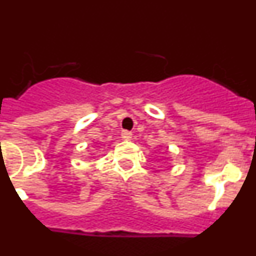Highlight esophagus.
Segmentation results:
<instances>
[{
  "mask_svg": "<svg viewBox=\"0 0 256 256\" xmlns=\"http://www.w3.org/2000/svg\"><path fill=\"white\" fill-rule=\"evenodd\" d=\"M132 132H130V130H122V138L130 140L132 138Z\"/></svg>",
  "mask_w": 256,
  "mask_h": 256,
  "instance_id": "obj_1",
  "label": "esophagus"
}]
</instances>
